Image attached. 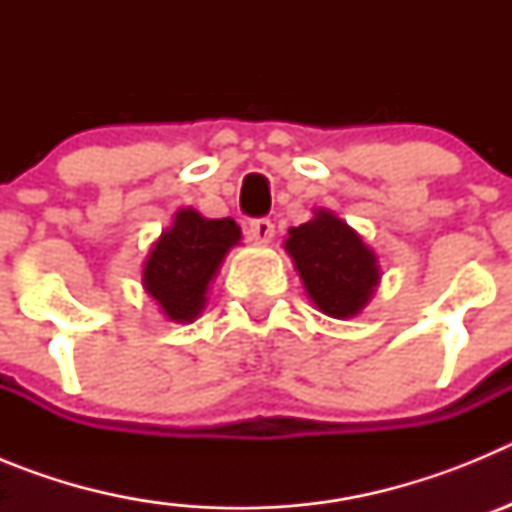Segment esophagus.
Instances as JSON below:
<instances>
[{
	"instance_id": "esophagus-1",
	"label": "esophagus",
	"mask_w": 512,
	"mask_h": 512,
	"mask_svg": "<svg viewBox=\"0 0 512 512\" xmlns=\"http://www.w3.org/2000/svg\"><path fill=\"white\" fill-rule=\"evenodd\" d=\"M248 238L256 243H269L274 238V223H271L269 217H253L251 223H248Z\"/></svg>"
}]
</instances>
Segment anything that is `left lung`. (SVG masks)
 Masks as SVG:
<instances>
[{
    "instance_id": "1",
    "label": "left lung",
    "mask_w": 512,
    "mask_h": 512,
    "mask_svg": "<svg viewBox=\"0 0 512 512\" xmlns=\"http://www.w3.org/2000/svg\"><path fill=\"white\" fill-rule=\"evenodd\" d=\"M284 248L295 261L310 300L330 318L356 315L379 282L372 248L328 210L289 230Z\"/></svg>"
}]
</instances>
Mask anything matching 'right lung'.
Masks as SVG:
<instances>
[{"label": "right lung", "mask_w": 512, "mask_h": 512, "mask_svg": "<svg viewBox=\"0 0 512 512\" xmlns=\"http://www.w3.org/2000/svg\"><path fill=\"white\" fill-rule=\"evenodd\" d=\"M241 241L235 220H207L200 212L179 210L174 225L158 238L143 269L146 292L166 318L192 320L205 307V292L230 246Z\"/></svg>", "instance_id": "right-lung-1"}]
</instances>
